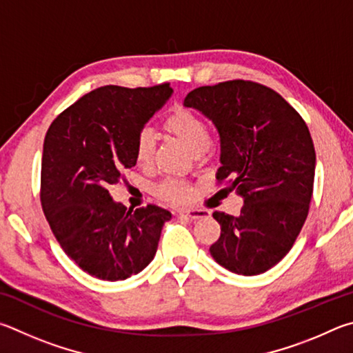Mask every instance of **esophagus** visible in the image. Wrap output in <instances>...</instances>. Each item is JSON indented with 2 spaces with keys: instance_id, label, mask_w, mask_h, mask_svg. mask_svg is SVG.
Returning <instances> with one entry per match:
<instances>
[{
  "instance_id": "esophagus-1",
  "label": "esophagus",
  "mask_w": 353,
  "mask_h": 353,
  "mask_svg": "<svg viewBox=\"0 0 353 353\" xmlns=\"http://www.w3.org/2000/svg\"><path fill=\"white\" fill-rule=\"evenodd\" d=\"M183 217L190 219V220H196V219H203V217H208L209 212L208 211H201V209H189V211H180L178 212Z\"/></svg>"
}]
</instances>
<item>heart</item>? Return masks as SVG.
Listing matches in <instances>:
<instances>
[{
	"label": "heart",
	"instance_id": "b5f03b06",
	"mask_svg": "<svg viewBox=\"0 0 353 353\" xmlns=\"http://www.w3.org/2000/svg\"><path fill=\"white\" fill-rule=\"evenodd\" d=\"M163 128L167 133L175 136L183 144H186L195 154H201L211 147V130L208 122L194 110L180 107L173 110L163 122ZM157 148V138L150 128H142L134 139V159L142 167L152 164ZM158 199L183 205L192 200V189L186 181L176 178H165L153 188Z\"/></svg>",
	"mask_w": 353,
	"mask_h": 353
}]
</instances>
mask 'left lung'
<instances>
[{"mask_svg":"<svg viewBox=\"0 0 353 353\" xmlns=\"http://www.w3.org/2000/svg\"><path fill=\"white\" fill-rule=\"evenodd\" d=\"M184 105L217 127V183L245 200L239 217L212 214L221 232L211 256L236 274H262L292 250L310 209L316 154L307 123L279 92L242 79L195 88Z\"/></svg>","mask_w":353,"mask_h":353,"instance_id":"obj_1","label":"left lung"}]
</instances>
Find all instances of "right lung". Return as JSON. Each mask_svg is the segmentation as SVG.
Returning <instances> with one entry per match:
<instances>
[{
  "label": "right lung",
  "mask_w": 353,
  "mask_h": 353,
  "mask_svg": "<svg viewBox=\"0 0 353 353\" xmlns=\"http://www.w3.org/2000/svg\"><path fill=\"white\" fill-rule=\"evenodd\" d=\"M170 94V83L101 86L61 111L46 132L43 212L68 257L97 279L123 281L144 270L172 217L157 205L127 211L108 192L136 164V136Z\"/></svg>",
  "instance_id": "right-lung-1"
}]
</instances>
